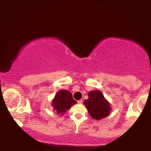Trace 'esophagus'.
<instances>
[{"instance_id":"1","label":"esophagus","mask_w":151,"mask_h":151,"mask_svg":"<svg viewBox=\"0 0 151 151\" xmlns=\"http://www.w3.org/2000/svg\"><path fill=\"white\" fill-rule=\"evenodd\" d=\"M77 102H78V104H82V99L78 100Z\"/></svg>"}]
</instances>
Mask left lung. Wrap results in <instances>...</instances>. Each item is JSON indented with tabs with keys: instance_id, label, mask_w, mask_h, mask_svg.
<instances>
[{
	"instance_id": "1",
	"label": "left lung",
	"mask_w": 151,
	"mask_h": 151,
	"mask_svg": "<svg viewBox=\"0 0 151 151\" xmlns=\"http://www.w3.org/2000/svg\"><path fill=\"white\" fill-rule=\"evenodd\" d=\"M84 104L90 116L97 120L109 116L111 110L109 102L105 99L101 91L98 90L90 91L89 99L84 100Z\"/></svg>"
}]
</instances>
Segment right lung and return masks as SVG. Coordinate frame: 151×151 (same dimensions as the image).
I'll return each instance as SVG.
<instances>
[{
	"label": "right lung",
	"mask_w": 151,
	"mask_h": 151,
	"mask_svg": "<svg viewBox=\"0 0 151 151\" xmlns=\"http://www.w3.org/2000/svg\"><path fill=\"white\" fill-rule=\"evenodd\" d=\"M77 102L72 97V93L67 90H61L58 91L52 101L53 107L57 114L62 115H63L72 105L75 104Z\"/></svg>",
	"instance_id": "obj_1"
}]
</instances>
